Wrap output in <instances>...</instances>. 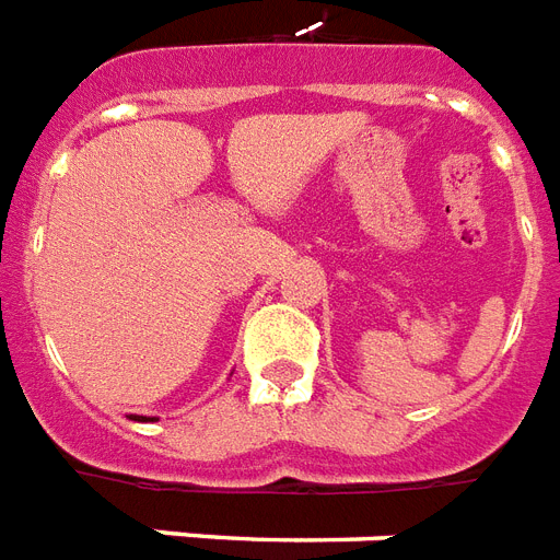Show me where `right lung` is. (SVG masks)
I'll list each match as a JSON object with an SVG mask.
<instances>
[{
	"label": "right lung",
	"instance_id": "add662e5",
	"mask_svg": "<svg viewBox=\"0 0 560 560\" xmlns=\"http://www.w3.org/2000/svg\"><path fill=\"white\" fill-rule=\"evenodd\" d=\"M129 419H136V422H155V416H129Z\"/></svg>",
	"mask_w": 560,
	"mask_h": 560
}]
</instances>
